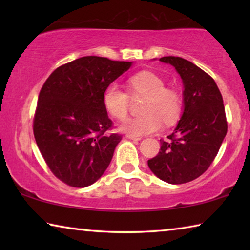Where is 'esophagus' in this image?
I'll list each match as a JSON object with an SVG mask.
<instances>
[{"label":"esophagus","mask_w":250,"mask_h":250,"mask_svg":"<svg viewBox=\"0 0 250 250\" xmlns=\"http://www.w3.org/2000/svg\"><path fill=\"white\" fill-rule=\"evenodd\" d=\"M125 138L130 139V140H134V141H140L141 140V137H137V135H131V134H126Z\"/></svg>","instance_id":"obj_1"}]
</instances>
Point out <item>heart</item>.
Segmentation results:
<instances>
[{"label":"heart","mask_w":250,"mask_h":250,"mask_svg":"<svg viewBox=\"0 0 250 250\" xmlns=\"http://www.w3.org/2000/svg\"><path fill=\"white\" fill-rule=\"evenodd\" d=\"M132 94L146 95L141 116L129 117L122 121L120 129L131 135H145L159 130L162 120L166 125L176 121L182 110V100L175 90L166 88L164 80L151 71H141L128 79ZM107 111L117 119L125 118L129 108V96L125 90L111 83L103 95Z\"/></svg>","instance_id":"heart-1"}]
</instances>
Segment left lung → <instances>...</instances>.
Returning <instances> with one entry per match:
<instances>
[{
    "label": "left lung",
    "mask_w": 250,
    "mask_h": 250,
    "mask_svg": "<svg viewBox=\"0 0 250 250\" xmlns=\"http://www.w3.org/2000/svg\"><path fill=\"white\" fill-rule=\"evenodd\" d=\"M183 83V112L158 155L147 161L154 175L167 183L183 184L201 176L217 155L227 133L223 97L216 83L184 58L167 56Z\"/></svg>",
    "instance_id": "left-lung-1"
}]
</instances>
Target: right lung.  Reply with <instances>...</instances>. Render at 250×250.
<instances>
[{"label": "right lung", "instance_id": "add662e5", "mask_svg": "<svg viewBox=\"0 0 250 250\" xmlns=\"http://www.w3.org/2000/svg\"><path fill=\"white\" fill-rule=\"evenodd\" d=\"M132 66L84 56L55 69L42 87L34 137L54 175L74 188L98 181L109 167L120 134H107L112 121L103 100L105 88Z\"/></svg>", "mask_w": 250, "mask_h": 250}]
</instances>
